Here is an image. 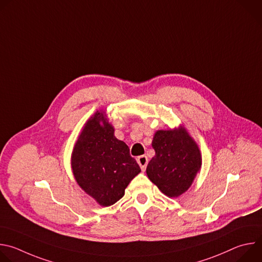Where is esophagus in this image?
Masks as SVG:
<instances>
[{"mask_svg": "<svg viewBox=\"0 0 262 262\" xmlns=\"http://www.w3.org/2000/svg\"><path fill=\"white\" fill-rule=\"evenodd\" d=\"M137 162H138V164L140 165L142 171H145L146 166H147V164H148V158H147L146 156H140V157H138Z\"/></svg>", "mask_w": 262, "mask_h": 262, "instance_id": "1", "label": "esophagus"}]
</instances>
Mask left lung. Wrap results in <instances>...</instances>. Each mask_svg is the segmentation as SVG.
I'll list each match as a JSON object with an SVG mask.
<instances>
[{"label":"left lung","instance_id":"obj_1","mask_svg":"<svg viewBox=\"0 0 262 262\" xmlns=\"http://www.w3.org/2000/svg\"><path fill=\"white\" fill-rule=\"evenodd\" d=\"M156 156L146 173L168 197H178L188 190L201 168L197 144L184 128L158 130L152 140Z\"/></svg>","mask_w":262,"mask_h":262}]
</instances>
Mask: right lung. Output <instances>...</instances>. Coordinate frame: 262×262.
Instances as JSON below:
<instances>
[{
    "label": "right lung",
    "instance_id": "obj_1",
    "mask_svg": "<svg viewBox=\"0 0 262 262\" xmlns=\"http://www.w3.org/2000/svg\"><path fill=\"white\" fill-rule=\"evenodd\" d=\"M71 167L79 185L102 206L120 200L128 183L141 172L128 146L114 136L113 126L98 111L74 146Z\"/></svg>",
    "mask_w": 262,
    "mask_h": 262
}]
</instances>
